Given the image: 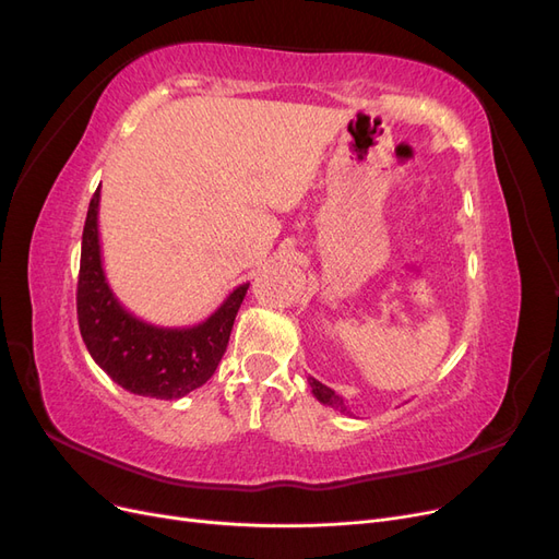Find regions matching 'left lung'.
I'll list each match as a JSON object with an SVG mask.
<instances>
[{
    "instance_id": "left-lung-1",
    "label": "left lung",
    "mask_w": 559,
    "mask_h": 559,
    "mask_svg": "<svg viewBox=\"0 0 559 559\" xmlns=\"http://www.w3.org/2000/svg\"><path fill=\"white\" fill-rule=\"evenodd\" d=\"M308 382H310V386H312V394L317 396V401H319V403L331 405V408H335V411H341V413L349 415V411H347V405H345L343 396H337V394L333 392V389H329L326 384H321V382H319V380H314V378H308Z\"/></svg>"
}]
</instances>
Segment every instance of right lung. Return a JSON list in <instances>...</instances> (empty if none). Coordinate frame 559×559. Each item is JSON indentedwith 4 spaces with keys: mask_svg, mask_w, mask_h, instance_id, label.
Returning <instances> with one entry per match:
<instances>
[{
    "mask_svg": "<svg viewBox=\"0 0 559 559\" xmlns=\"http://www.w3.org/2000/svg\"><path fill=\"white\" fill-rule=\"evenodd\" d=\"M97 212L99 189L91 200L81 240L76 314L83 343L95 364L130 394L181 399L214 376L249 284L233 289L202 324L186 329L146 324L118 302L107 282Z\"/></svg>",
    "mask_w": 559,
    "mask_h": 559,
    "instance_id": "add662e5",
    "label": "right lung"
}]
</instances>
